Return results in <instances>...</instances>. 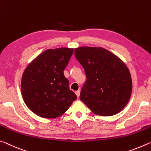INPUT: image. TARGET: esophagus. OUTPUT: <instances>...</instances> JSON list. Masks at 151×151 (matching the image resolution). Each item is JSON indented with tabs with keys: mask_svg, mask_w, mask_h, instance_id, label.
<instances>
[{
	"mask_svg": "<svg viewBox=\"0 0 151 151\" xmlns=\"http://www.w3.org/2000/svg\"><path fill=\"white\" fill-rule=\"evenodd\" d=\"M76 94L77 95L78 98L80 97V90H78V91H76Z\"/></svg>",
	"mask_w": 151,
	"mask_h": 151,
	"instance_id": "esophagus-1",
	"label": "esophagus"
}]
</instances>
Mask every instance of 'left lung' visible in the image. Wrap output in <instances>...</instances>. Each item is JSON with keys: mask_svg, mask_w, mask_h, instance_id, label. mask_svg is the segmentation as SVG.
Wrapping results in <instances>:
<instances>
[{"mask_svg": "<svg viewBox=\"0 0 151 151\" xmlns=\"http://www.w3.org/2000/svg\"><path fill=\"white\" fill-rule=\"evenodd\" d=\"M74 53L86 76L80 100L96 114L110 116L120 112L129 101L132 88L126 64L102 47H81Z\"/></svg>", "mask_w": 151, "mask_h": 151, "instance_id": "1", "label": "left lung"}]
</instances>
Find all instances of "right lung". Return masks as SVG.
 <instances>
[{"mask_svg":"<svg viewBox=\"0 0 151 151\" xmlns=\"http://www.w3.org/2000/svg\"><path fill=\"white\" fill-rule=\"evenodd\" d=\"M73 53V49L65 47L47 49L24 70L22 96L29 109L39 116H60L77 99L63 74Z\"/></svg>","mask_w":151,"mask_h":151,"instance_id":"add662e5","label":"right lung"}]
</instances>
